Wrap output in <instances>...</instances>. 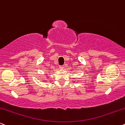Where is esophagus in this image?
Here are the masks:
<instances>
[{"label":"esophagus","instance_id":"obj_1","mask_svg":"<svg viewBox=\"0 0 125 125\" xmlns=\"http://www.w3.org/2000/svg\"><path fill=\"white\" fill-rule=\"evenodd\" d=\"M64 66H60V69H61V70H62V69L63 68H64Z\"/></svg>","mask_w":125,"mask_h":125}]
</instances>
